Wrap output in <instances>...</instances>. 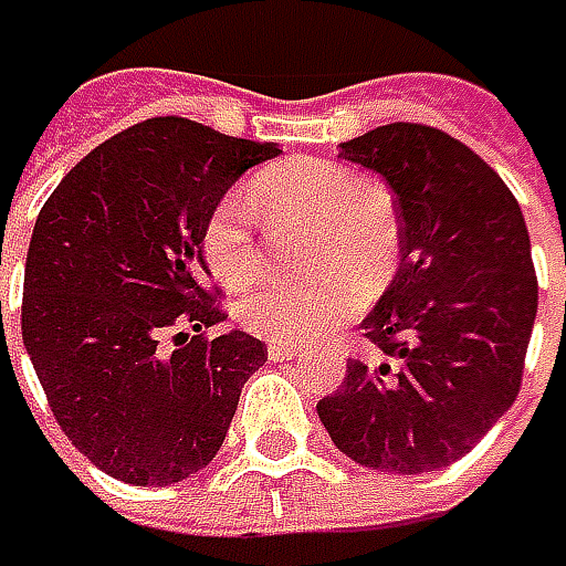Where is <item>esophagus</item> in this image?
Instances as JSON below:
<instances>
[{"mask_svg": "<svg viewBox=\"0 0 566 566\" xmlns=\"http://www.w3.org/2000/svg\"><path fill=\"white\" fill-rule=\"evenodd\" d=\"M266 352H270L272 361H291V358H296V355H303V349L294 346V343H275V339L266 346Z\"/></svg>", "mask_w": 566, "mask_h": 566, "instance_id": "1", "label": "esophagus"}]
</instances>
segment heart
<instances>
[{"label":"heart","mask_w":566,"mask_h":566,"mask_svg":"<svg viewBox=\"0 0 566 566\" xmlns=\"http://www.w3.org/2000/svg\"><path fill=\"white\" fill-rule=\"evenodd\" d=\"M251 201L272 217L315 220L310 263L324 272L310 282H272L239 306L242 324L266 339L312 343L361 310V287L379 291L398 260V227L367 177L331 159H291L251 184ZM201 254L217 279L244 287L263 272L251 214L227 192L201 220Z\"/></svg>","instance_id":"b5f03b06"}]
</instances>
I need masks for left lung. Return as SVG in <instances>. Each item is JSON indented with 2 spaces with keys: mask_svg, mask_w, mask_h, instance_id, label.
Returning a JSON list of instances; mask_svg holds the SVG:
<instances>
[{
  "mask_svg": "<svg viewBox=\"0 0 566 566\" xmlns=\"http://www.w3.org/2000/svg\"><path fill=\"white\" fill-rule=\"evenodd\" d=\"M339 156L395 192L401 266L361 322L377 361L349 358L318 417L367 469L434 472L517 398L539 303L531 235L503 177L438 128L392 122Z\"/></svg>",
  "mask_w": 566,
  "mask_h": 566,
  "instance_id": "obj_1",
  "label": "left lung"
}]
</instances>
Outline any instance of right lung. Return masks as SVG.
Segmentation results:
<instances>
[{"label": "right lung", "instance_id": "add662e5", "mask_svg": "<svg viewBox=\"0 0 566 566\" xmlns=\"http://www.w3.org/2000/svg\"><path fill=\"white\" fill-rule=\"evenodd\" d=\"M275 144L159 116L91 149L35 217L21 331L63 434L101 472L153 488L196 475L266 346L227 318L201 260L208 208Z\"/></svg>", "mask_w": 566, "mask_h": 566}]
</instances>
